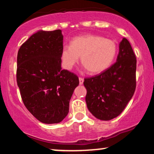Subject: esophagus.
Segmentation results:
<instances>
[{
  "instance_id": "esophagus-1",
  "label": "esophagus",
  "mask_w": 154,
  "mask_h": 154,
  "mask_svg": "<svg viewBox=\"0 0 154 154\" xmlns=\"http://www.w3.org/2000/svg\"><path fill=\"white\" fill-rule=\"evenodd\" d=\"M79 85H82L83 82H84V79H83L82 77H79Z\"/></svg>"
}]
</instances>
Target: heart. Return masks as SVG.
<instances>
[{
    "mask_svg": "<svg viewBox=\"0 0 154 154\" xmlns=\"http://www.w3.org/2000/svg\"><path fill=\"white\" fill-rule=\"evenodd\" d=\"M117 52L114 40L96 35L76 37L70 46H64L61 57L63 66L72 69L81 57L82 65L91 74H98L107 69L112 63Z\"/></svg>",
    "mask_w": 154,
    "mask_h": 154,
    "instance_id": "1",
    "label": "heart"
}]
</instances>
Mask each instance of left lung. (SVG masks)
Wrapping results in <instances>:
<instances>
[{"instance_id":"1","label":"left lung","mask_w":154,"mask_h":154,"mask_svg":"<svg viewBox=\"0 0 154 154\" xmlns=\"http://www.w3.org/2000/svg\"><path fill=\"white\" fill-rule=\"evenodd\" d=\"M136 63L131 45L123 38L116 62L99 75L85 78L88 109L97 119L111 120L125 109L136 88Z\"/></svg>"}]
</instances>
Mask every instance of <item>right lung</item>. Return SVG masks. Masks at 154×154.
<instances>
[{
    "label": "right lung",
    "mask_w": 154,
    "mask_h": 154,
    "mask_svg": "<svg viewBox=\"0 0 154 154\" xmlns=\"http://www.w3.org/2000/svg\"><path fill=\"white\" fill-rule=\"evenodd\" d=\"M63 35L60 29L40 31L21 45L17 82L23 103L41 122L59 123L69 113L79 85L77 75L61 69Z\"/></svg>",
    "instance_id": "add662e5"
}]
</instances>
